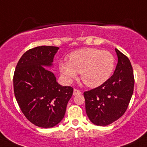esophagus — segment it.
Wrapping results in <instances>:
<instances>
[{
    "label": "esophagus",
    "instance_id": "esophagus-1",
    "mask_svg": "<svg viewBox=\"0 0 147 147\" xmlns=\"http://www.w3.org/2000/svg\"><path fill=\"white\" fill-rule=\"evenodd\" d=\"M82 92H81V91L80 90L78 89H74V91H73V95H80V94H81Z\"/></svg>",
    "mask_w": 147,
    "mask_h": 147
}]
</instances>
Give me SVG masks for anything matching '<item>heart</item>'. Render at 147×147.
I'll list each match as a JSON object with an SVG mask.
<instances>
[{
    "label": "heart",
    "instance_id": "heart-1",
    "mask_svg": "<svg viewBox=\"0 0 147 147\" xmlns=\"http://www.w3.org/2000/svg\"><path fill=\"white\" fill-rule=\"evenodd\" d=\"M115 65L114 56L109 51L85 48L72 52L68 61H61L59 69L68 82L80 72L82 82L88 86L95 88L111 78Z\"/></svg>",
    "mask_w": 147,
    "mask_h": 147
}]
</instances>
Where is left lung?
<instances>
[{
    "label": "left lung",
    "instance_id": "obj_1",
    "mask_svg": "<svg viewBox=\"0 0 147 147\" xmlns=\"http://www.w3.org/2000/svg\"><path fill=\"white\" fill-rule=\"evenodd\" d=\"M118 64L114 73L97 88L84 92L85 111L91 122L107 126L126 112L134 92V76L129 58L116 49Z\"/></svg>",
    "mask_w": 147,
    "mask_h": 147
}]
</instances>
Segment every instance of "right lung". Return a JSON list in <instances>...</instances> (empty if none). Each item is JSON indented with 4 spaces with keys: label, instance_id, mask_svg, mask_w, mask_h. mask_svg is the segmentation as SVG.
<instances>
[{
    "label": "right lung",
    "instance_id": "add662e5",
    "mask_svg": "<svg viewBox=\"0 0 147 147\" xmlns=\"http://www.w3.org/2000/svg\"><path fill=\"white\" fill-rule=\"evenodd\" d=\"M57 47L40 46L28 49L17 63L13 75L16 99L27 119L36 126L51 128L65 116L73 88L62 86L51 66Z\"/></svg>",
    "mask_w": 147,
    "mask_h": 147
}]
</instances>
